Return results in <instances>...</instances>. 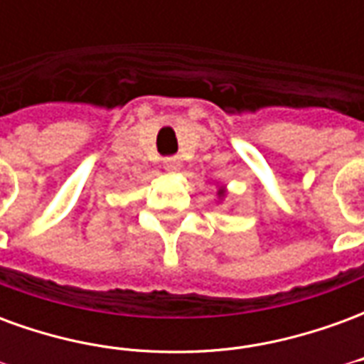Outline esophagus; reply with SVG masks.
<instances>
[{
  "mask_svg": "<svg viewBox=\"0 0 364 364\" xmlns=\"http://www.w3.org/2000/svg\"><path fill=\"white\" fill-rule=\"evenodd\" d=\"M164 167H166L167 171H179L181 169V158H177V156L166 158L164 159Z\"/></svg>",
  "mask_w": 364,
  "mask_h": 364,
  "instance_id": "obj_1",
  "label": "esophagus"
}]
</instances>
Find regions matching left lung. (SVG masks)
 <instances>
[{
    "mask_svg": "<svg viewBox=\"0 0 364 364\" xmlns=\"http://www.w3.org/2000/svg\"><path fill=\"white\" fill-rule=\"evenodd\" d=\"M218 195H224V191H220V193H218Z\"/></svg>",
    "mask_w": 364,
    "mask_h": 364,
    "instance_id": "left-lung-1",
    "label": "left lung"
}]
</instances>
